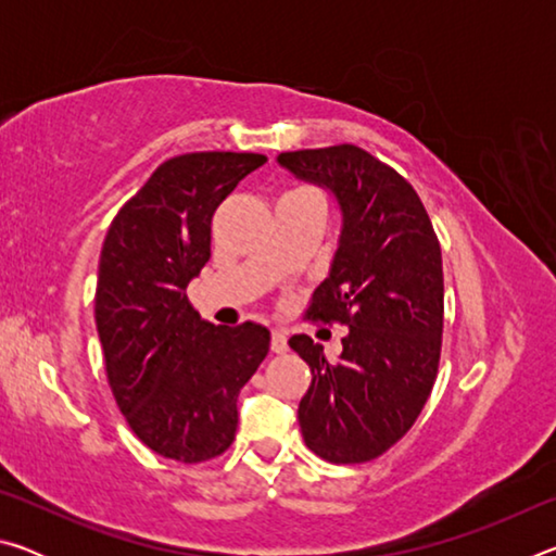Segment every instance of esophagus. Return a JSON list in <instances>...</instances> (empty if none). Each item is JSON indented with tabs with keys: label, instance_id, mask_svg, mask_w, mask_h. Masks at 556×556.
<instances>
[{
	"label": "esophagus",
	"instance_id": "obj_1",
	"mask_svg": "<svg viewBox=\"0 0 556 556\" xmlns=\"http://www.w3.org/2000/svg\"><path fill=\"white\" fill-rule=\"evenodd\" d=\"M271 351H275L277 355H281V353H287V351H289L287 333L281 331V328H275V331H271Z\"/></svg>",
	"mask_w": 556,
	"mask_h": 556
}]
</instances>
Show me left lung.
Listing matches in <instances>:
<instances>
[{"label": "left lung", "instance_id": "obj_1", "mask_svg": "<svg viewBox=\"0 0 556 556\" xmlns=\"http://www.w3.org/2000/svg\"><path fill=\"white\" fill-rule=\"evenodd\" d=\"M299 181L333 195L341 235L308 316L348 326L328 361L306 333L289 345L312 368L299 402L306 446L331 464L378 458L407 434L437 380L444 328L441 248L419 195L361 147L277 156Z\"/></svg>", "mask_w": 556, "mask_h": 556}]
</instances>
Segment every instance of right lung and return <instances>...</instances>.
<instances>
[{
  "mask_svg": "<svg viewBox=\"0 0 556 556\" xmlns=\"http://www.w3.org/2000/svg\"><path fill=\"white\" fill-rule=\"evenodd\" d=\"M262 154L164 162L122 205L100 252L96 324L112 394L159 456L201 464L238 429V394L269 351L265 326H213L186 287L211 260V218Z\"/></svg>",
  "mask_w": 556,
  "mask_h": 556,
  "instance_id": "obj_1",
  "label": "right lung"
}]
</instances>
